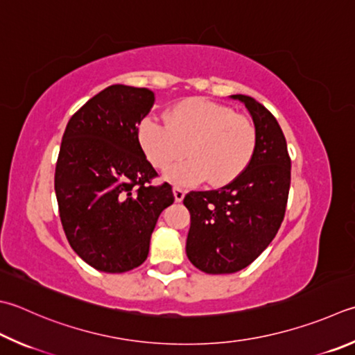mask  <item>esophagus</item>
Segmentation results:
<instances>
[{
	"label": "esophagus",
	"instance_id": "esophagus-1",
	"mask_svg": "<svg viewBox=\"0 0 355 355\" xmlns=\"http://www.w3.org/2000/svg\"><path fill=\"white\" fill-rule=\"evenodd\" d=\"M173 193H175V199H176V202H182V199H184V196H185V191L180 189V187H175V189H173Z\"/></svg>",
	"mask_w": 355,
	"mask_h": 355
}]
</instances>
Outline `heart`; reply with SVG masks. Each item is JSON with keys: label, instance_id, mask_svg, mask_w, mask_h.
I'll return each mask as SVG.
<instances>
[{"label": "heart", "instance_id": "obj_1", "mask_svg": "<svg viewBox=\"0 0 355 355\" xmlns=\"http://www.w3.org/2000/svg\"><path fill=\"white\" fill-rule=\"evenodd\" d=\"M137 137L146 159L165 170L184 154L189 159L171 169L165 178L176 185H196L209 179L224 187L238 179L255 153V128L249 119L225 105L207 98H189L173 106L168 123L145 117Z\"/></svg>", "mask_w": 355, "mask_h": 355}]
</instances>
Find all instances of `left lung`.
Wrapping results in <instances>:
<instances>
[{
	"label": "left lung",
	"mask_w": 355,
	"mask_h": 355,
	"mask_svg": "<svg viewBox=\"0 0 355 355\" xmlns=\"http://www.w3.org/2000/svg\"><path fill=\"white\" fill-rule=\"evenodd\" d=\"M255 125V153L233 182L210 191H190L187 257L205 273H233L255 261L275 238L286 213L291 157L282 128L266 106L236 94Z\"/></svg>",
	"instance_id": "1"
}]
</instances>
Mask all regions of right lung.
Instances as JSON below:
<instances>
[{"mask_svg": "<svg viewBox=\"0 0 355 355\" xmlns=\"http://www.w3.org/2000/svg\"><path fill=\"white\" fill-rule=\"evenodd\" d=\"M153 105V91L112 85L64 130L55 166L60 219L73 252L97 270L142 264L159 215L175 202L170 184H151L157 171L137 137Z\"/></svg>", "mask_w": 355, "mask_h": 355, "instance_id": "1", "label": "right lung"}]
</instances>
